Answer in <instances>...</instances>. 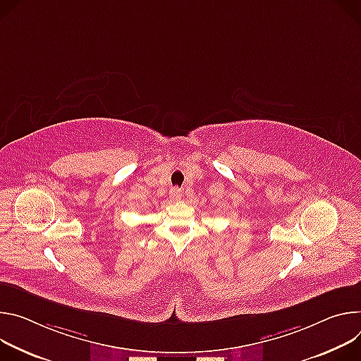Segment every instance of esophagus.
Listing matches in <instances>:
<instances>
[{"label": "esophagus", "mask_w": 361, "mask_h": 361, "mask_svg": "<svg viewBox=\"0 0 361 361\" xmlns=\"http://www.w3.org/2000/svg\"><path fill=\"white\" fill-rule=\"evenodd\" d=\"M169 196H171L172 201H179L180 196H182V192H180V189H179V188H172V189H171Z\"/></svg>", "instance_id": "34e87169"}]
</instances>
